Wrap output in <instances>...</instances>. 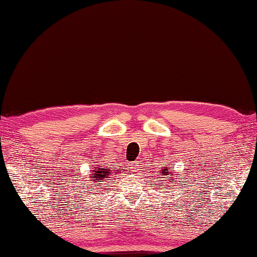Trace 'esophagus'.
Returning <instances> with one entry per match:
<instances>
[{
  "label": "esophagus",
  "instance_id": "esophagus-1",
  "mask_svg": "<svg viewBox=\"0 0 257 257\" xmlns=\"http://www.w3.org/2000/svg\"><path fill=\"white\" fill-rule=\"evenodd\" d=\"M129 165H130V169H132V171H134V172H136L138 167H139L137 162H132V163H129Z\"/></svg>",
  "mask_w": 257,
  "mask_h": 257
}]
</instances>
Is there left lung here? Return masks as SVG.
Segmentation results:
<instances>
[{"label": "left lung", "instance_id": "1", "mask_svg": "<svg viewBox=\"0 0 257 257\" xmlns=\"http://www.w3.org/2000/svg\"><path fill=\"white\" fill-rule=\"evenodd\" d=\"M158 176L159 177L164 176L163 178H165V179H167L169 182H170V184H172L171 181H172V178L175 177V172H173L172 167H165V165H164V167L162 168V170H160L158 172ZM156 179H158V178H156Z\"/></svg>", "mask_w": 257, "mask_h": 257}]
</instances>
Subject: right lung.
Masks as SVG:
<instances>
[{
  "instance_id": "1",
  "label": "right lung",
  "mask_w": 257,
  "mask_h": 257,
  "mask_svg": "<svg viewBox=\"0 0 257 257\" xmlns=\"http://www.w3.org/2000/svg\"><path fill=\"white\" fill-rule=\"evenodd\" d=\"M121 170H123V169L111 170V169H108V168H104V167H99V165H96V167H94V170H92V173H90V180H88V181H92V184H93V186L90 187V188L94 189V187H98V188L101 189L102 186L104 185V182L113 179V177L111 175V173H114L113 171H116L115 173L118 175Z\"/></svg>"
}]
</instances>
